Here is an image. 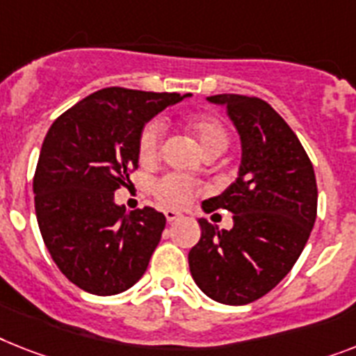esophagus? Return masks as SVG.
<instances>
[{
  "label": "esophagus",
  "instance_id": "obj_1",
  "mask_svg": "<svg viewBox=\"0 0 356 356\" xmlns=\"http://www.w3.org/2000/svg\"><path fill=\"white\" fill-rule=\"evenodd\" d=\"M165 218L169 224H172V222H178V220H181L184 216H181V213H178V211H172V209H167L165 211Z\"/></svg>",
  "mask_w": 356,
  "mask_h": 356
}]
</instances>
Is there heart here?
<instances>
[{"label":"heart","mask_w":356,"mask_h":356,"mask_svg":"<svg viewBox=\"0 0 356 356\" xmlns=\"http://www.w3.org/2000/svg\"><path fill=\"white\" fill-rule=\"evenodd\" d=\"M187 131L191 132V136L195 138L204 154H211V152L222 154L229 143L224 123L213 118V116H193V118L187 120ZM160 122L147 123L142 134H140V142H138V152H140L142 161L154 160L160 152ZM196 191H198V187H196L195 181H191L189 178L180 175L163 176L154 185V193H156L158 200L169 207H184L185 204H189Z\"/></svg>","instance_id":"heart-1"}]
</instances>
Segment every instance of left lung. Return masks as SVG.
I'll return each instance as SVG.
<instances>
[{
    "label": "left lung",
    "instance_id": "left-lung-1",
    "mask_svg": "<svg viewBox=\"0 0 356 356\" xmlns=\"http://www.w3.org/2000/svg\"><path fill=\"white\" fill-rule=\"evenodd\" d=\"M207 102L227 108L242 158L236 180L202 204L207 213L231 211L233 227L198 218L202 236L189 251V269L209 298L243 305L269 293L295 266L315 225L318 191L300 140L271 105L240 94Z\"/></svg>",
    "mask_w": 356,
    "mask_h": 356
}]
</instances>
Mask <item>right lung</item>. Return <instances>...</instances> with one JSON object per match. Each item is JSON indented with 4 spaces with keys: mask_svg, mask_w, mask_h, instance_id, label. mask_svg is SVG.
<instances>
[{
    "mask_svg": "<svg viewBox=\"0 0 356 356\" xmlns=\"http://www.w3.org/2000/svg\"><path fill=\"white\" fill-rule=\"evenodd\" d=\"M191 94L108 87L78 102L47 132L34 205L60 271L90 295H118L143 277L165 227L151 207L125 211L114 191L138 167L143 127Z\"/></svg>",
    "mask_w": 356,
    "mask_h": 356,
    "instance_id": "add662e5",
    "label": "right lung"
}]
</instances>
